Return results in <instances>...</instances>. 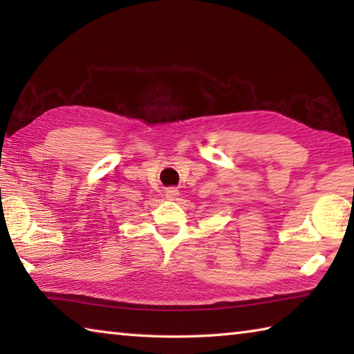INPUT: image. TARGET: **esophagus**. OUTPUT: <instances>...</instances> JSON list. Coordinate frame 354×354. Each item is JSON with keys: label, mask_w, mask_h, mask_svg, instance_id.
Instances as JSON below:
<instances>
[{"label": "esophagus", "mask_w": 354, "mask_h": 354, "mask_svg": "<svg viewBox=\"0 0 354 354\" xmlns=\"http://www.w3.org/2000/svg\"><path fill=\"white\" fill-rule=\"evenodd\" d=\"M178 194H179V192H178V189H175V187H169V189H165V196H167V198H176V196H178Z\"/></svg>", "instance_id": "esophagus-1"}]
</instances>
